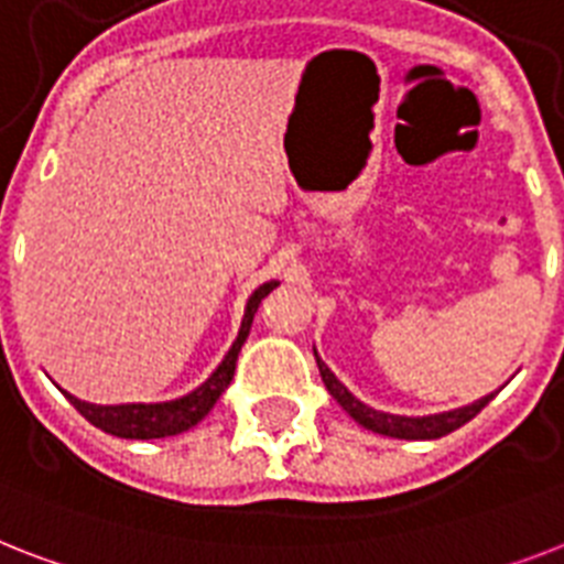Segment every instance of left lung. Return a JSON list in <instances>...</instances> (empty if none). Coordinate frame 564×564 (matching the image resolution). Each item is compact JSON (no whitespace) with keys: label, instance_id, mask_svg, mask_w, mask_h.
Wrapping results in <instances>:
<instances>
[{"label":"left lung","instance_id":"obj_1","mask_svg":"<svg viewBox=\"0 0 564 564\" xmlns=\"http://www.w3.org/2000/svg\"><path fill=\"white\" fill-rule=\"evenodd\" d=\"M315 361H318V373H322V382L327 386V391L333 393V400L354 416L356 423L365 425L368 432L386 434V437H397V441H437L443 434L455 432L464 423H469L475 414H478L484 405H487L496 393H487L480 400L469 402V405H460V409L441 411V414H425V416H405V414H388V411H377L365 405L361 400H356L354 393L347 391L341 382L336 379V373L327 368L322 361V356L315 354Z\"/></svg>","mask_w":564,"mask_h":564}]
</instances>
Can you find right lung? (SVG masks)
<instances>
[{"instance_id":"right-lung-1","label":"right lung","mask_w":564,"mask_h":564,"mask_svg":"<svg viewBox=\"0 0 564 564\" xmlns=\"http://www.w3.org/2000/svg\"><path fill=\"white\" fill-rule=\"evenodd\" d=\"M278 286V281H267L263 286L251 292L249 301H246V313H242L240 329H237L235 345L228 347V354L223 356V361L217 365V370L205 379L203 386L194 388L185 397H176V400L167 402H123V405H95V402L77 400L75 393H66V400L75 405L80 414L89 420L91 425H98L100 432L116 434L123 441H155V437H173V434H182L187 429H194L205 414H208L217 400L223 397L231 379H235L237 356H240L242 341L249 338L251 322H254V313H258L260 301L269 295V292Z\"/></svg>"}]
</instances>
